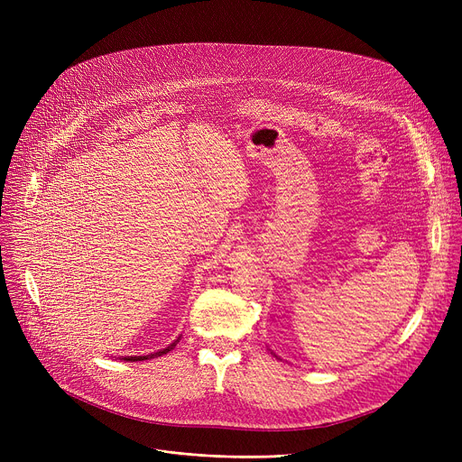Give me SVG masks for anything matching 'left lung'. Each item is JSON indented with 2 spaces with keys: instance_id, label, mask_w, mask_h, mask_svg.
I'll list each match as a JSON object with an SVG mask.
<instances>
[{
  "instance_id": "obj_1",
  "label": "left lung",
  "mask_w": 462,
  "mask_h": 462,
  "mask_svg": "<svg viewBox=\"0 0 462 462\" xmlns=\"http://www.w3.org/2000/svg\"><path fill=\"white\" fill-rule=\"evenodd\" d=\"M273 356H275V354H273ZM275 357H277V356H275Z\"/></svg>"
}]
</instances>
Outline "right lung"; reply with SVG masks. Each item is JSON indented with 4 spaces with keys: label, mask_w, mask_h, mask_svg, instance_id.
<instances>
[{
    "label": "right lung",
    "mask_w": 462,
    "mask_h": 462,
    "mask_svg": "<svg viewBox=\"0 0 462 462\" xmlns=\"http://www.w3.org/2000/svg\"><path fill=\"white\" fill-rule=\"evenodd\" d=\"M180 338H181V335L178 337V338H174V343H170L166 348H162V350H157V352H152V354H145V356H125V357H121L124 361H143V359H153V357H159V356H164V354H168L170 350H174V346L180 343Z\"/></svg>",
    "instance_id": "1"
}]
</instances>
